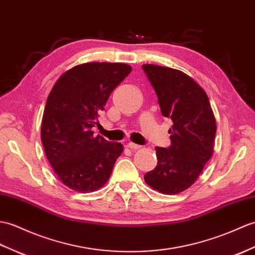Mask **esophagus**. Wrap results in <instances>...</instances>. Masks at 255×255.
Listing matches in <instances>:
<instances>
[{"mask_svg": "<svg viewBox=\"0 0 255 255\" xmlns=\"http://www.w3.org/2000/svg\"><path fill=\"white\" fill-rule=\"evenodd\" d=\"M127 147L130 150H138V149H140L141 145L135 144V143H133V142H129V143L127 144Z\"/></svg>", "mask_w": 255, "mask_h": 255, "instance_id": "1", "label": "esophagus"}]
</instances>
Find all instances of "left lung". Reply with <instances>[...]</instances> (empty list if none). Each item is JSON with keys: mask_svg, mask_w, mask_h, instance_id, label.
Returning a JSON list of instances; mask_svg holds the SVG:
<instances>
[{"mask_svg": "<svg viewBox=\"0 0 255 255\" xmlns=\"http://www.w3.org/2000/svg\"><path fill=\"white\" fill-rule=\"evenodd\" d=\"M164 117L173 122L170 145L156 146V167L144 180L164 194H177L197 180L213 154L215 117L205 91L191 77L174 68L144 64Z\"/></svg>", "mask_w": 255, "mask_h": 255, "instance_id": "obj_1", "label": "left lung"}]
</instances>
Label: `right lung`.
Segmentation results:
<instances>
[{
  "mask_svg": "<svg viewBox=\"0 0 255 255\" xmlns=\"http://www.w3.org/2000/svg\"><path fill=\"white\" fill-rule=\"evenodd\" d=\"M130 72L122 63L81 64L63 74L47 97L41 140L58 179L75 191L100 189L122 154V143L94 137L91 129Z\"/></svg>",
  "mask_w": 255,
  "mask_h": 255,
  "instance_id": "add662e5",
  "label": "right lung"
}]
</instances>
